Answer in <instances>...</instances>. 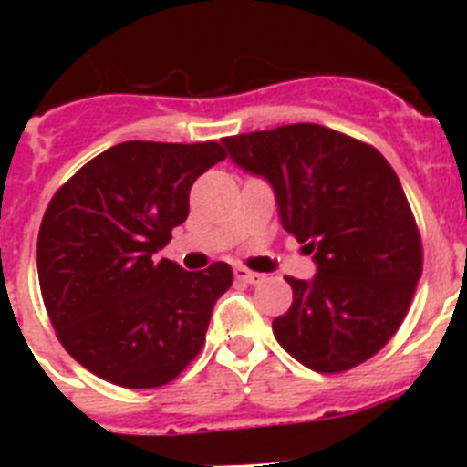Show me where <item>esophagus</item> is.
Here are the masks:
<instances>
[{
    "label": "esophagus",
    "instance_id": "esophagus-1",
    "mask_svg": "<svg viewBox=\"0 0 467 467\" xmlns=\"http://www.w3.org/2000/svg\"><path fill=\"white\" fill-rule=\"evenodd\" d=\"M234 275H236L238 280H243V283H250V285H257V283H262V280H264L262 274L245 269V266H236V269H234Z\"/></svg>",
    "mask_w": 467,
    "mask_h": 467
}]
</instances>
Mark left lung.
Instances as JSON below:
<instances>
[{"label":"left lung","instance_id":"8db88e82","mask_svg":"<svg viewBox=\"0 0 467 467\" xmlns=\"http://www.w3.org/2000/svg\"><path fill=\"white\" fill-rule=\"evenodd\" d=\"M231 159L266 177L283 229L313 253V280L285 275L292 306L278 344L320 374L362 365L393 339L423 271V245L402 184L381 151L350 135L290 123L224 138Z\"/></svg>","mask_w":467,"mask_h":467}]
</instances>
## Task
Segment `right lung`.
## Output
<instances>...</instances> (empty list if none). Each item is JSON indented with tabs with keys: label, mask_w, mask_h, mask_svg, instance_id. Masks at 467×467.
<instances>
[{
	"label": "right lung",
	"mask_w": 467,
	"mask_h": 467,
	"mask_svg": "<svg viewBox=\"0 0 467 467\" xmlns=\"http://www.w3.org/2000/svg\"><path fill=\"white\" fill-rule=\"evenodd\" d=\"M220 142L109 147L53 193L36 241L51 325L74 360L123 388H159L201 353L231 266L184 271L154 254L189 214V189Z\"/></svg>",
	"instance_id": "add662e5"
}]
</instances>
